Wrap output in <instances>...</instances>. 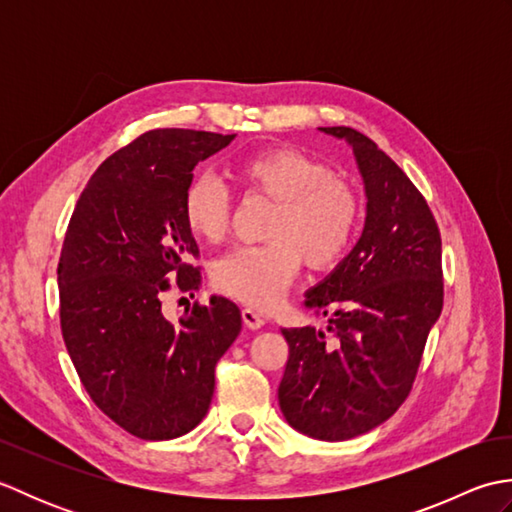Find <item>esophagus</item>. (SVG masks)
<instances>
[{
  "mask_svg": "<svg viewBox=\"0 0 512 512\" xmlns=\"http://www.w3.org/2000/svg\"><path fill=\"white\" fill-rule=\"evenodd\" d=\"M242 319L246 323V328L250 330H259L266 323L262 314H259L255 308H242Z\"/></svg>",
  "mask_w": 512,
  "mask_h": 512,
  "instance_id": "esophagus-1",
  "label": "esophagus"
}]
</instances>
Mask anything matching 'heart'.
<instances>
[{"instance_id":"b5f03b06","label":"heart","mask_w":512,"mask_h":512,"mask_svg":"<svg viewBox=\"0 0 512 512\" xmlns=\"http://www.w3.org/2000/svg\"><path fill=\"white\" fill-rule=\"evenodd\" d=\"M233 176L248 195L275 202V209L266 244L237 248L215 262L213 284L224 295L257 308L275 306L301 264L323 273L350 253L363 202L354 184L332 176L325 162L275 147L235 162ZM182 220L202 242H224L231 228L226 189L211 176L193 178L182 193Z\"/></svg>"}]
</instances>
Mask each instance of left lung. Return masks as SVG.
Masks as SVG:
<instances>
[{"instance_id":"obj_1","label":"left lung","mask_w":512,"mask_h":512,"mask_svg":"<svg viewBox=\"0 0 512 512\" xmlns=\"http://www.w3.org/2000/svg\"><path fill=\"white\" fill-rule=\"evenodd\" d=\"M352 145L367 193L363 235L339 268L308 292L328 317L281 330L288 363L279 407L297 431L341 442L378 427L407 400L431 325L444 303L442 239L424 195L374 140L321 127Z\"/></svg>"}]
</instances>
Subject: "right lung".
Segmentation results:
<instances>
[{"label": "right lung", "instance_id": "1", "mask_svg": "<svg viewBox=\"0 0 512 512\" xmlns=\"http://www.w3.org/2000/svg\"><path fill=\"white\" fill-rule=\"evenodd\" d=\"M235 134L151 129L94 171L59 257L61 334L94 405L140 440L184 436L209 411L215 365L242 330L233 301H195L180 323L162 292L198 290L182 193ZM169 278H176L173 285Z\"/></svg>", "mask_w": 512, "mask_h": 512}]
</instances>
